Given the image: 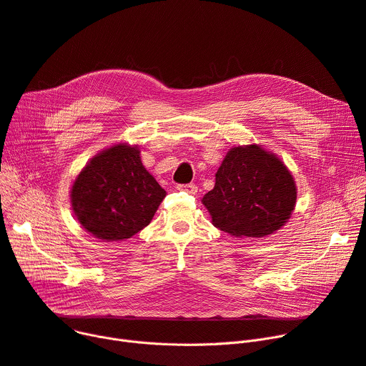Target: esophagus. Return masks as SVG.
Listing matches in <instances>:
<instances>
[{"label": "esophagus", "instance_id": "esophagus-1", "mask_svg": "<svg viewBox=\"0 0 366 366\" xmlns=\"http://www.w3.org/2000/svg\"><path fill=\"white\" fill-rule=\"evenodd\" d=\"M177 189L187 191L189 194H197V187L194 184H182V185H178Z\"/></svg>", "mask_w": 366, "mask_h": 366}]
</instances>
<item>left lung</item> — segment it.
Listing matches in <instances>:
<instances>
[{"mask_svg": "<svg viewBox=\"0 0 366 366\" xmlns=\"http://www.w3.org/2000/svg\"><path fill=\"white\" fill-rule=\"evenodd\" d=\"M297 187L291 172L259 145L227 152L215 187L202 199L212 224L236 237H264L291 218Z\"/></svg>", "mask_w": 366, "mask_h": 366, "instance_id": "1", "label": "left lung"}]
</instances>
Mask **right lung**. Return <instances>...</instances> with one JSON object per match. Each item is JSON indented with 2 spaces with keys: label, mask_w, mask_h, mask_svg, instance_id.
<instances>
[{
  "label": "right lung",
  "mask_w": 366,
  "mask_h": 366,
  "mask_svg": "<svg viewBox=\"0 0 366 366\" xmlns=\"http://www.w3.org/2000/svg\"><path fill=\"white\" fill-rule=\"evenodd\" d=\"M139 152L127 144L107 148L74 181L72 210L92 236L105 242L130 239L151 222L166 197Z\"/></svg>",
  "instance_id": "1"
}]
</instances>
